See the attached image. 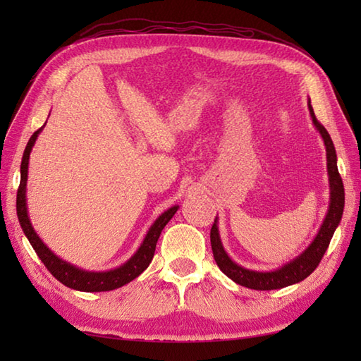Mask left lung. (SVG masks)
<instances>
[{
  "label": "left lung",
  "instance_id": "1",
  "mask_svg": "<svg viewBox=\"0 0 361 361\" xmlns=\"http://www.w3.org/2000/svg\"><path fill=\"white\" fill-rule=\"evenodd\" d=\"M310 118L313 126L318 130L324 141L326 147V158H327V176H329V208L326 212V217L321 224L318 233L315 235L309 247L305 248L301 255H298L288 262L274 268V270L268 271H259L251 270V268H245L228 256V252L221 243L220 231H219V217L214 220V225L211 228V247L214 252V259L219 265V268L224 271L229 279H233L239 286L248 287L252 290H278L288 286H293L304 281L307 276L313 273V270L318 267V264L323 259L324 252L332 240V235L335 229L338 228L343 209H344V188L341 176L338 173V166H336V152L334 147L332 137L327 133V130L319 124L313 113L310 99L307 102Z\"/></svg>",
  "mask_w": 361,
  "mask_h": 361
}]
</instances>
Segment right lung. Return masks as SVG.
<instances>
[{
	"mask_svg": "<svg viewBox=\"0 0 361 361\" xmlns=\"http://www.w3.org/2000/svg\"><path fill=\"white\" fill-rule=\"evenodd\" d=\"M44 126L38 128L37 132L30 136L21 159V167H20L21 178H20V188L17 192V216H18L23 233H25V235L27 237L29 243L32 245L37 256L42 259L44 267L48 268L54 278L62 282L63 286L70 287L73 290H79V291H110V290L126 286V283L132 282L135 278H137V276H140L145 268L150 265L153 255H155L159 234L164 229V226L169 224V220L175 216V212L178 211L180 206L173 204L167 211L161 214V216L153 221L150 228L147 229V233H145L140 247H137V250L133 252V256L128 260H126L122 265L111 268V270L90 271V270H85V268L73 265L71 262H68V260L59 257L56 252H54L48 245L40 239V235L35 233L32 224H30L29 212H27V202H26L29 157H30V152H32L37 137L42 133Z\"/></svg>",
	"mask_w": 361,
	"mask_h": 361,
	"instance_id": "1",
	"label": "right lung"
}]
</instances>
